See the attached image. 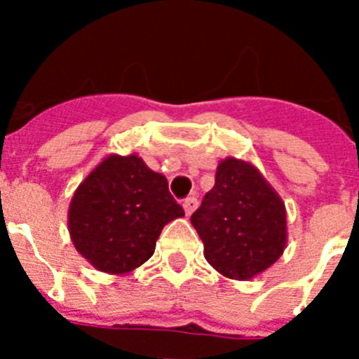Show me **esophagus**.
<instances>
[{
	"mask_svg": "<svg viewBox=\"0 0 359 359\" xmlns=\"http://www.w3.org/2000/svg\"><path fill=\"white\" fill-rule=\"evenodd\" d=\"M198 196H189V198L185 199V201H183V208H185V214L187 215H190L192 214V212L196 210V208H198Z\"/></svg>",
	"mask_w": 359,
	"mask_h": 359,
	"instance_id": "34e87169",
	"label": "esophagus"
}]
</instances>
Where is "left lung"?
<instances>
[{
    "mask_svg": "<svg viewBox=\"0 0 359 359\" xmlns=\"http://www.w3.org/2000/svg\"><path fill=\"white\" fill-rule=\"evenodd\" d=\"M205 259L228 278L248 280L273 264L286 246V208L261 172L228 158L215 185L190 217Z\"/></svg>",
    "mask_w": 359,
    "mask_h": 359,
    "instance_id": "8db88e82",
    "label": "left lung"
}]
</instances>
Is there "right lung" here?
<instances>
[{"label": "right lung", "instance_id": "1", "mask_svg": "<svg viewBox=\"0 0 359 359\" xmlns=\"http://www.w3.org/2000/svg\"><path fill=\"white\" fill-rule=\"evenodd\" d=\"M183 215L167 177L136 154H113L75 190L68 226L82 257L100 271L120 275L151 259L165 224Z\"/></svg>", "mask_w": 359, "mask_h": 359}]
</instances>
